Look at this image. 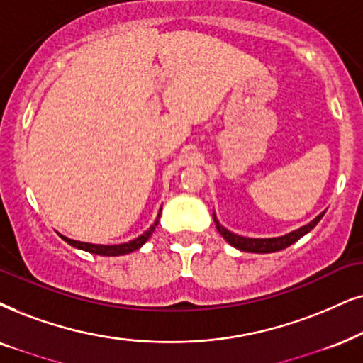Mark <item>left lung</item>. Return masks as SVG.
<instances>
[{
  "label": "left lung",
  "instance_id": "8db88e82",
  "mask_svg": "<svg viewBox=\"0 0 363 363\" xmlns=\"http://www.w3.org/2000/svg\"><path fill=\"white\" fill-rule=\"evenodd\" d=\"M323 214L325 213L318 214L313 221L305 224V226H301L300 229H295V231L288 233V235H284V236H278V238H245V236L235 235V233L228 231L226 228L221 226L214 213H213V219H214L216 228H218V231L221 233V236L224 238V240H226L231 246L238 247V250L247 251V253H274V251H281V250H284V247L291 246L293 242L300 240V238H303L306 233H310L311 229L318 224L320 219L323 218Z\"/></svg>",
  "mask_w": 363,
  "mask_h": 363
}]
</instances>
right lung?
Returning <instances> with one entry per match:
<instances>
[{"label":"right lung","instance_id":"obj_1","mask_svg":"<svg viewBox=\"0 0 363 363\" xmlns=\"http://www.w3.org/2000/svg\"><path fill=\"white\" fill-rule=\"evenodd\" d=\"M159 218H160V213L157 214V219H155L152 226H150L147 231L144 233V235H140L139 238H135V240H132V241H128V242H122V245H112V246H107V245H91V242L75 241V240H70V238L62 236V235H60V238H62V240H65L70 246L79 247V250H84V251H86V253H91V255H100V256L128 255V253H132V251L139 250V247L144 245L145 241L149 240L150 235H152V233H154L155 226H157Z\"/></svg>","mask_w":363,"mask_h":363}]
</instances>
